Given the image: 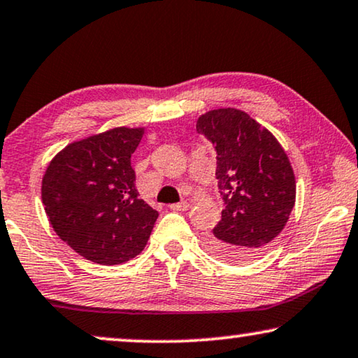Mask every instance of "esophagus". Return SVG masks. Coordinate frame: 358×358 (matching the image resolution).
Wrapping results in <instances>:
<instances>
[{"mask_svg":"<svg viewBox=\"0 0 358 358\" xmlns=\"http://www.w3.org/2000/svg\"><path fill=\"white\" fill-rule=\"evenodd\" d=\"M170 209L172 210H188L189 204L183 201V203H177V204H170Z\"/></svg>","mask_w":358,"mask_h":358,"instance_id":"1","label":"esophagus"}]
</instances>
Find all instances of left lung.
Instances as JSON below:
<instances>
[{"mask_svg":"<svg viewBox=\"0 0 358 358\" xmlns=\"http://www.w3.org/2000/svg\"><path fill=\"white\" fill-rule=\"evenodd\" d=\"M196 131L215 145L219 193L225 209L209 250L225 261H246L268 248L295 206V175L273 133L236 108L201 115Z\"/></svg>","mask_w":358,"mask_h":358,"instance_id":"1","label":"left lung"}]
</instances>
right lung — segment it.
Here are the masks:
<instances>
[{
  "instance_id": "1",
  "label": "right lung",
  "mask_w": 358,
  "mask_h": 358,
  "mask_svg": "<svg viewBox=\"0 0 358 358\" xmlns=\"http://www.w3.org/2000/svg\"><path fill=\"white\" fill-rule=\"evenodd\" d=\"M144 128L120 127L74 141L42 180L53 230L83 258L122 264L144 250L159 213L139 198L131 155Z\"/></svg>"
}]
</instances>
